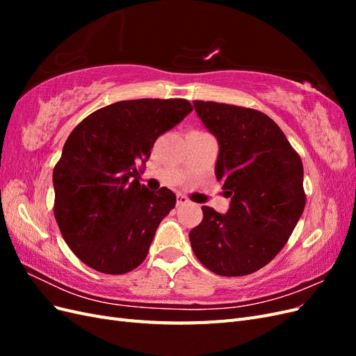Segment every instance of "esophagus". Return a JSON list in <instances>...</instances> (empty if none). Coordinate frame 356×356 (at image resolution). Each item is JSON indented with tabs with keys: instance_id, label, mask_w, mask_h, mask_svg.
Wrapping results in <instances>:
<instances>
[{
	"instance_id": "1",
	"label": "esophagus",
	"mask_w": 356,
	"mask_h": 356,
	"mask_svg": "<svg viewBox=\"0 0 356 356\" xmlns=\"http://www.w3.org/2000/svg\"><path fill=\"white\" fill-rule=\"evenodd\" d=\"M186 203H188V199L184 195H178L177 196V204H178V207H181V204H186Z\"/></svg>"
}]
</instances>
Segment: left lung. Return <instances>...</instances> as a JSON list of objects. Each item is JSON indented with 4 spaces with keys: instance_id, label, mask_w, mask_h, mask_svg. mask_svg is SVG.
I'll use <instances>...</instances> for the list:
<instances>
[{
    "instance_id": "1",
    "label": "left lung",
    "mask_w": 356,
    "mask_h": 356,
    "mask_svg": "<svg viewBox=\"0 0 356 356\" xmlns=\"http://www.w3.org/2000/svg\"><path fill=\"white\" fill-rule=\"evenodd\" d=\"M193 104L218 141L215 177L230 207L225 213L202 207L203 220L188 234L191 248L213 273H254L282 250L303 213V163L266 114L218 102Z\"/></svg>"
}]
</instances>
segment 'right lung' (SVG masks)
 <instances>
[{"instance_id": "obj_1", "label": "right lung", "mask_w": 356, "mask_h": 356, "mask_svg": "<svg viewBox=\"0 0 356 356\" xmlns=\"http://www.w3.org/2000/svg\"><path fill=\"white\" fill-rule=\"evenodd\" d=\"M193 110L186 99L120 101L74 129L53 169L55 218L63 239L95 270L123 275L141 264L174 191L139 184L156 139Z\"/></svg>"}]
</instances>
